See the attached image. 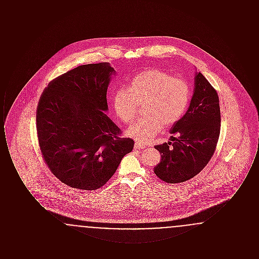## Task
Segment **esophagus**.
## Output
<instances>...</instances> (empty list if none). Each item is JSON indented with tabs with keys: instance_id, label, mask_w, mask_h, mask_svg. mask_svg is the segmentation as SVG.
<instances>
[{
	"instance_id": "1",
	"label": "esophagus",
	"mask_w": 259,
	"mask_h": 259,
	"mask_svg": "<svg viewBox=\"0 0 259 259\" xmlns=\"http://www.w3.org/2000/svg\"><path fill=\"white\" fill-rule=\"evenodd\" d=\"M134 148H135V149H143V148H145V146H143V145H141V144H139V143H136Z\"/></svg>"
}]
</instances>
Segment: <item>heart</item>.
Segmentation results:
<instances>
[{"label":"heart","mask_w":259,"mask_h":259,"mask_svg":"<svg viewBox=\"0 0 259 259\" xmlns=\"http://www.w3.org/2000/svg\"><path fill=\"white\" fill-rule=\"evenodd\" d=\"M191 91L183 78L159 69L143 71L131 79L129 87L119 88L113 95V108L124 123L135 118L139 105H145L144 118L126 130V135L140 144H147L160 133L163 125L170 127L185 114Z\"/></svg>","instance_id":"b5f03b06"}]
</instances>
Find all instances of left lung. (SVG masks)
I'll return each mask as SVG.
<instances>
[{
  "mask_svg": "<svg viewBox=\"0 0 259 259\" xmlns=\"http://www.w3.org/2000/svg\"><path fill=\"white\" fill-rule=\"evenodd\" d=\"M221 132V109L214 88L195 72L194 91L188 110L174 124L168 143L155 146L161 160L153 169L168 184L184 183L201 172L211 158Z\"/></svg>",
  "mask_w": 259,
  "mask_h": 259,
  "instance_id": "obj_1",
  "label": "left lung"
}]
</instances>
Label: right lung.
I'll return each mask as SVG.
<instances>
[{
	"instance_id": "add662e5",
	"label": "right lung",
	"mask_w": 259,
	"mask_h": 259,
	"mask_svg": "<svg viewBox=\"0 0 259 259\" xmlns=\"http://www.w3.org/2000/svg\"><path fill=\"white\" fill-rule=\"evenodd\" d=\"M115 71L108 62L81 65L53 79L37 109L42 157L63 184L95 190L134 148L107 115V90Z\"/></svg>"
}]
</instances>
